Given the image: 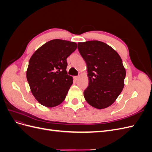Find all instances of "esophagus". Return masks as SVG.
<instances>
[{
    "instance_id": "1",
    "label": "esophagus",
    "mask_w": 152,
    "mask_h": 152,
    "mask_svg": "<svg viewBox=\"0 0 152 152\" xmlns=\"http://www.w3.org/2000/svg\"><path fill=\"white\" fill-rule=\"evenodd\" d=\"M73 78H74V79H75V80H77L78 79H79V77H78V76H75Z\"/></svg>"
}]
</instances>
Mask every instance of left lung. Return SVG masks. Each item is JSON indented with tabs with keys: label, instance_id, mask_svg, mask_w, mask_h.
I'll list each match as a JSON object with an SVG mask.
<instances>
[{
	"label": "left lung",
	"instance_id": "1",
	"mask_svg": "<svg viewBox=\"0 0 152 152\" xmlns=\"http://www.w3.org/2000/svg\"><path fill=\"white\" fill-rule=\"evenodd\" d=\"M78 49L87 64L89 83L84 91L86 102L98 109L112 105L124 87L126 72L119 54L98 40L78 43Z\"/></svg>",
	"mask_w": 152,
	"mask_h": 152
}]
</instances>
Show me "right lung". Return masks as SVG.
<instances>
[{
	"label": "right lung",
	"instance_id": "right-lung-1",
	"mask_svg": "<svg viewBox=\"0 0 152 152\" xmlns=\"http://www.w3.org/2000/svg\"><path fill=\"white\" fill-rule=\"evenodd\" d=\"M77 48L75 42L54 39L39 48L31 56L26 79L37 102L50 108L61 104L73 84L67 74L66 58Z\"/></svg>",
	"mask_w": 152,
	"mask_h": 152
}]
</instances>
